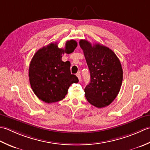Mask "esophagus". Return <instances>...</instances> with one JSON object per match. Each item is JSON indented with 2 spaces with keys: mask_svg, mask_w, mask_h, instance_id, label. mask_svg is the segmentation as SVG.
Segmentation results:
<instances>
[{
  "mask_svg": "<svg viewBox=\"0 0 150 150\" xmlns=\"http://www.w3.org/2000/svg\"><path fill=\"white\" fill-rule=\"evenodd\" d=\"M76 76H77V77L79 79V81H81V74H80V72H78L77 74H76Z\"/></svg>",
  "mask_w": 150,
  "mask_h": 150,
  "instance_id": "esophagus-1",
  "label": "esophagus"
}]
</instances>
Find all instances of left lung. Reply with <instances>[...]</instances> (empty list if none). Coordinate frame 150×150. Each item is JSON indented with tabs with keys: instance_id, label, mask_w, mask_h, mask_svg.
I'll return each instance as SVG.
<instances>
[{
	"instance_id": "1",
	"label": "left lung",
	"mask_w": 150,
	"mask_h": 150,
	"mask_svg": "<svg viewBox=\"0 0 150 150\" xmlns=\"http://www.w3.org/2000/svg\"><path fill=\"white\" fill-rule=\"evenodd\" d=\"M91 74L85 88V95L91 105L98 108L109 105L117 96L123 79L120 60L114 52L103 45L79 41Z\"/></svg>"
}]
</instances>
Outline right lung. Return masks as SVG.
Masks as SVG:
<instances>
[{"instance_id":"1","label":"right lung","mask_w":150,"mask_h":150,"mask_svg":"<svg viewBox=\"0 0 150 150\" xmlns=\"http://www.w3.org/2000/svg\"><path fill=\"white\" fill-rule=\"evenodd\" d=\"M77 47L76 41H67L65 49L57 43H50L40 48L30 63L29 79L31 87L39 99L46 103L63 100L73 83L79 81L77 76L71 74V63L62 61V54H71Z\"/></svg>"}]
</instances>
